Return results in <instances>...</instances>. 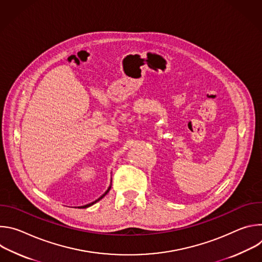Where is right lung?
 Returning <instances> with one entry per match:
<instances>
[{
	"mask_svg": "<svg viewBox=\"0 0 262 262\" xmlns=\"http://www.w3.org/2000/svg\"><path fill=\"white\" fill-rule=\"evenodd\" d=\"M110 190H111V185H110V186H108V189H107V190H106V191H105V193H104V194H102V195H101V196H100V197H99V198H98V199H97V200H95V201H93V202H91V203H89V204H86V205H83V206H80V208H87V207H89V206H91V205H93V204H94V203H96V202H98V201H99V200H100V199H102V198H103V197H104V196H105V195H106V194H107V193H108V191H110Z\"/></svg>",
	"mask_w": 262,
	"mask_h": 262,
	"instance_id": "1",
	"label": "right lung"
}]
</instances>
